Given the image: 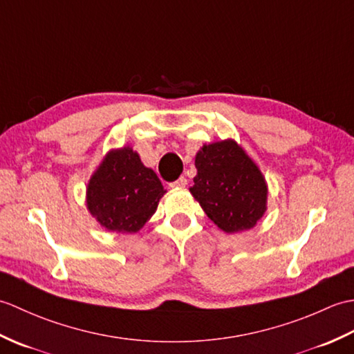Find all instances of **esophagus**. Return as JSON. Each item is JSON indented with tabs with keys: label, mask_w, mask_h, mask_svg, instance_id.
<instances>
[{
	"label": "esophagus",
	"mask_w": 354,
	"mask_h": 354,
	"mask_svg": "<svg viewBox=\"0 0 354 354\" xmlns=\"http://www.w3.org/2000/svg\"><path fill=\"white\" fill-rule=\"evenodd\" d=\"M185 185H187V178L185 176H179L176 181L170 183V187H173V189H175V187H185Z\"/></svg>",
	"instance_id": "obj_1"
}]
</instances>
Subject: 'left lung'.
<instances>
[{
  "label": "left lung",
  "instance_id": "8db88e82",
  "mask_svg": "<svg viewBox=\"0 0 354 354\" xmlns=\"http://www.w3.org/2000/svg\"><path fill=\"white\" fill-rule=\"evenodd\" d=\"M190 189L205 214L225 232L252 228L266 212L265 178L236 141L202 147Z\"/></svg>",
  "mask_w": 354,
  "mask_h": 354
}]
</instances>
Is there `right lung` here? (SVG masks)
<instances>
[{
	"instance_id": "add662e5",
	"label": "right lung",
	"mask_w": 354,
	"mask_h": 354,
	"mask_svg": "<svg viewBox=\"0 0 354 354\" xmlns=\"http://www.w3.org/2000/svg\"><path fill=\"white\" fill-rule=\"evenodd\" d=\"M165 193L152 169L131 147L112 150L86 190L88 209L109 231L137 232L156 212Z\"/></svg>"
}]
</instances>
